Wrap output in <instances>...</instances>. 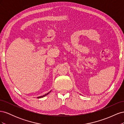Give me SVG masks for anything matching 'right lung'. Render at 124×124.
<instances>
[{"label": "right lung", "instance_id": "obj_1", "mask_svg": "<svg viewBox=\"0 0 124 124\" xmlns=\"http://www.w3.org/2000/svg\"><path fill=\"white\" fill-rule=\"evenodd\" d=\"M51 92V91H50L48 93H46V94H45V95H43V96H40V97H37V98H43V97H45V96H46L47 95H48V93H50Z\"/></svg>", "mask_w": 124, "mask_h": 124}]
</instances>
